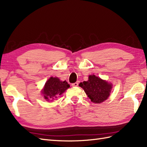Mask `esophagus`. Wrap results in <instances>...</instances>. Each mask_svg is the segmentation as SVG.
<instances>
[{
  "mask_svg": "<svg viewBox=\"0 0 147 147\" xmlns=\"http://www.w3.org/2000/svg\"><path fill=\"white\" fill-rule=\"evenodd\" d=\"M71 86H72L73 87H76V86H78V82H74V83L71 84Z\"/></svg>",
  "mask_w": 147,
  "mask_h": 147,
  "instance_id": "esophagus-1",
  "label": "esophagus"
}]
</instances>
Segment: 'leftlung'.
I'll use <instances>...</instances> for the list:
<instances>
[{"label":"left lung","instance_id":"1","mask_svg":"<svg viewBox=\"0 0 147 147\" xmlns=\"http://www.w3.org/2000/svg\"><path fill=\"white\" fill-rule=\"evenodd\" d=\"M79 86L84 89L89 98L92 102L100 104L107 99L112 88V84L106 81L89 75L88 81L80 82Z\"/></svg>","mask_w":147,"mask_h":147}]
</instances>
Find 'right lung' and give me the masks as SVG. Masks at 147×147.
Returning <instances> with one entry per match:
<instances>
[{
  "mask_svg": "<svg viewBox=\"0 0 147 147\" xmlns=\"http://www.w3.org/2000/svg\"><path fill=\"white\" fill-rule=\"evenodd\" d=\"M69 87L66 81H61L58 78L51 77L45 83L41 93L46 100H53Z\"/></svg>",
  "mask_w": 147,
  "mask_h": 147,
  "instance_id": "1",
  "label": "right lung"
}]
</instances>
